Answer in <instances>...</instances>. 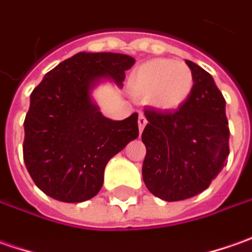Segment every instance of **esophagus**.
I'll list each match as a JSON object with an SVG mask.
<instances>
[{
    "instance_id": "esophagus-1",
    "label": "esophagus",
    "mask_w": 252,
    "mask_h": 252,
    "mask_svg": "<svg viewBox=\"0 0 252 252\" xmlns=\"http://www.w3.org/2000/svg\"><path fill=\"white\" fill-rule=\"evenodd\" d=\"M146 123H148L146 117H145L143 114H139V117H138V126H139V132H142L143 128H145V126H146Z\"/></svg>"
}]
</instances>
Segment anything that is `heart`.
Returning <instances> with one entry per match:
<instances>
[{"label": "heart", "mask_w": 252, "mask_h": 252, "mask_svg": "<svg viewBox=\"0 0 252 252\" xmlns=\"http://www.w3.org/2000/svg\"><path fill=\"white\" fill-rule=\"evenodd\" d=\"M194 88V74L184 61L155 58L138 66L129 78V91L148 97L156 109L170 111L181 107Z\"/></svg>", "instance_id": "1"}]
</instances>
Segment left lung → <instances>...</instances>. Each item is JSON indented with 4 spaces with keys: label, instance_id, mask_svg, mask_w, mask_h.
<instances>
[{
    "label": "left lung",
    "instance_id": "left-lung-1",
    "mask_svg": "<svg viewBox=\"0 0 252 252\" xmlns=\"http://www.w3.org/2000/svg\"><path fill=\"white\" fill-rule=\"evenodd\" d=\"M186 63L194 74V88L186 103L173 111L145 109L143 183L167 202L206 189L230 152L226 100L204 68Z\"/></svg>",
    "mask_w": 252,
    "mask_h": 252
}]
</instances>
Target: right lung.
Instances as JSON below:
<instances>
[{"mask_svg":"<svg viewBox=\"0 0 252 252\" xmlns=\"http://www.w3.org/2000/svg\"><path fill=\"white\" fill-rule=\"evenodd\" d=\"M132 57L78 53L44 75L25 118L23 160L40 189L63 202H83L103 186L109 160L138 138V114L106 118L93 103L101 79L123 86Z\"/></svg>","mask_w":252,"mask_h":252,"instance_id":"1","label":"right lung"}]
</instances>
